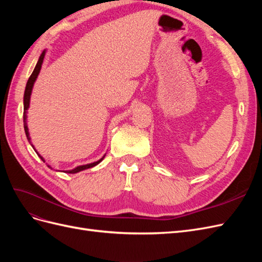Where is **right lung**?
<instances>
[{
	"instance_id": "1",
	"label": "right lung",
	"mask_w": 262,
	"mask_h": 262,
	"mask_svg": "<svg viewBox=\"0 0 262 262\" xmlns=\"http://www.w3.org/2000/svg\"><path fill=\"white\" fill-rule=\"evenodd\" d=\"M46 51H47V50H43V51H42V53L40 54V57H39L38 62H37V64H36V67H35L34 71H33V73H31L30 77L28 78L27 84H26V89H25V93H24V129H25L26 137H27V140H28V142H29L30 144H31V142H30V137H29V132H28V126H27V110H28V108H29V104H30V96H31V92H33L34 84H35V82H36V80H37V77H38L39 73H40L41 66H42L43 59H45V55H46ZM31 146L34 147V145H33V144H31ZM34 149L36 150V148H35V147H34ZM36 153L38 154L37 150H36ZM38 156L41 158V161H42L43 163H46L45 158H43L40 154H38ZM105 156H106V154H105L104 156H102V157L100 158V160H98L97 162H94V163H91V164H86V165H81V166H77V167H75V168H73V169H71V170H63V171L67 172V173H76V172H78V171H82V170H85V169L92 168V167H94V166L98 165L102 160H104ZM47 166H48L49 168H51V169H52V167H51L50 165H47ZM58 171H59V170H58Z\"/></svg>"
}]
</instances>
